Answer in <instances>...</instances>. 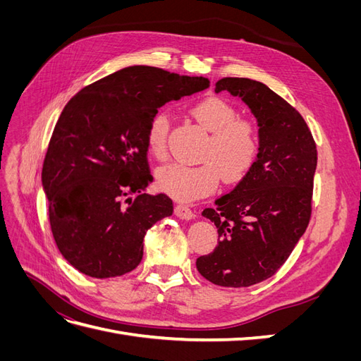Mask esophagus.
Segmentation results:
<instances>
[{"label":"esophagus","mask_w":361,"mask_h":361,"mask_svg":"<svg viewBox=\"0 0 361 361\" xmlns=\"http://www.w3.org/2000/svg\"><path fill=\"white\" fill-rule=\"evenodd\" d=\"M174 214H176L179 218H182V220H192L195 216L190 207L185 204H176V207H174Z\"/></svg>","instance_id":"34e87169"}]
</instances>
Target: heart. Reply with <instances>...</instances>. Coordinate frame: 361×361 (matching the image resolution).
Instances as JSON below:
<instances>
[{"label":"heart","mask_w":361,"mask_h":361,"mask_svg":"<svg viewBox=\"0 0 361 361\" xmlns=\"http://www.w3.org/2000/svg\"><path fill=\"white\" fill-rule=\"evenodd\" d=\"M199 125L211 133L200 155L203 164H169L157 171L161 191L179 202H192L212 192L220 182L233 185L253 170L260 154V133L255 122L239 118L236 108L223 97L209 96L191 108ZM170 117L159 111L150 118L146 143L157 159L167 157Z\"/></svg>","instance_id":"b5f03b06"}]
</instances>
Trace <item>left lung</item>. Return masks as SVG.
<instances>
[{"mask_svg":"<svg viewBox=\"0 0 361 361\" xmlns=\"http://www.w3.org/2000/svg\"><path fill=\"white\" fill-rule=\"evenodd\" d=\"M227 90L257 118L260 154L236 187L202 212L218 228V245L195 262L214 285L247 288L272 277L309 226L314 140L302 116L269 87L248 78H223Z\"/></svg>","mask_w":361,"mask_h":361,"instance_id":"1","label":"left lung"}]
</instances>
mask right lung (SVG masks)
Returning <instances> with one entry per match:
<instances>
[{
    "mask_svg": "<svg viewBox=\"0 0 361 361\" xmlns=\"http://www.w3.org/2000/svg\"><path fill=\"white\" fill-rule=\"evenodd\" d=\"M209 87L203 76L129 66L84 87L64 106L43 161L54 241L85 276L138 267L146 232L173 214L152 182L146 133L158 108Z\"/></svg>",
    "mask_w": 361,
    "mask_h": 361,
    "instance_id": "add662e5",
    "label": "right lung"
}]
</instances>
